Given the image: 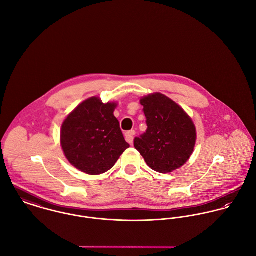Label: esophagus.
I'll use <instances>...</instances> for the list:
<instances>
[{"label": "esophagus", "mask_w": 256, "mask_h": 256, "mask_svg": "<svg viewBox=\"0 0 256 256\" xmlns=\"http://www.w3.org/2000/svg\"><path fill=\"white\" fill-rule=\"evenodd\" d=\"M135 134H136V132H135L134 130H131V131L126 132V134H125V140H126L129 144H132Z\"/></svg>", "instance_id": "1"}]
</instances>
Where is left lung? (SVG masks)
Listing matches in <instances>:
<instances>
[{"label": "left lung", "mask_w": 256, "mask_h": 256, "mask_svg": "<svg viewBox=\"0 0 256 256\" xmlns=\"http://www.w3.org/2000/svg\"><path fill=\"white\" fill-rule=\"evenodd\" d=\"M148 128L134 139V146L146 164L160 174L182 166L193 152L196 129L191 118L174 100L162 94L141 100Z\"/></svg>", "instance_id": "1"}]
</instances>
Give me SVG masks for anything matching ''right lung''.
<instances>
[{
    "label": "right lung",
    "mask_w": 256,
    "mask_h": 256,
    "mask_svg": "<svg viewBox=\"0 0 256 256\" xmlns=\"http://www.w3.org/2000/svg\"><path fill=\"white\" fill-rule=\"evenodd\" d=\"M115 108L116 104H104L98 98H90L65 119L61 145L76 168L92 176L104 174L130 146L113 115Z\"/></svg>",
    "instance_id": "1"
}]
</instances>
